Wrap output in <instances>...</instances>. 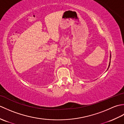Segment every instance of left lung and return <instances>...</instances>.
<instances>
[{"label": "left lung", "mask_w": 124, "mask_h": 124, "mask_svg": "<svg viewBox=\"0 0 124 124\" xmlns=\"http://www.w3.org/2000/svg\"><path fill=\"white\" fill-rule=\"evenodd\" d=\"M110 60H111V54H110V62H109V67H108V69H109V67H110ZM108 69H107V70H108Z\"/></svg>", "instance_id": "1"}]
</instances>
